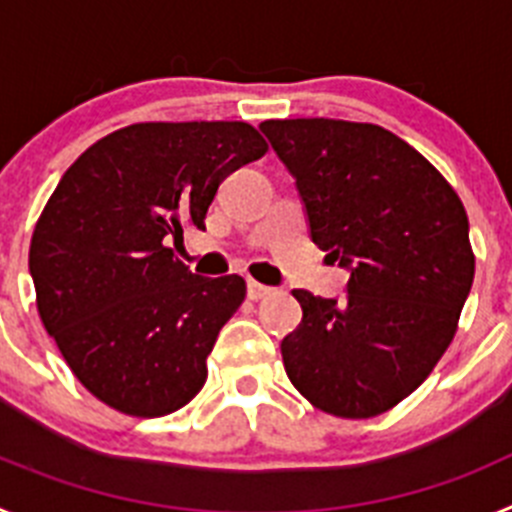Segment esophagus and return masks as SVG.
<instances>
[{
    "label": "esophagus",
    "mask_w": 512,
    "mask_h": 512,
    "mask_svg": "<svg viewBox=\"0 0 512 512\" xmlns=\"http://www.w3.org/2000/svg\"><path fill=\"white\" fill-rule=\"evenodd\" d=\"M246 292H248V297H251V300H264V297L271 295V287H264V284L248 279V282H246Z\"/></svg>",
    "instance_id": "obj_1"
}]
</instances>
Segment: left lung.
<instances>
[{
	"mask_svg": "<svg viewBox=\"0 0 512 512\" xmlns=\"http://www.w3.org/2000/svg\"><path fill=\"white\" fill-rule=\"evenodd\" d=\"M295 179L312 243L348 271L346 297L292 295L302 323L282 341L287 377L338 418H374L431 374L474 282L469 220L413 146L369 122L259 125Z\"/></svg>",
	"mask_w": 512,
	"mask_h": 512,
	"instance_id": "1",
	"label": "left lung"
}]
</instances>
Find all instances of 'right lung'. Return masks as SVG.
Returning a JSON list of instances; mask_svg holds the SVG:
<instances>
[{
	"label": "right lung",
	"mask_w": 512,
	"mask_h": 512,
	"mask_svg": "<svg viewBox=\"0 0 512 512\" xmlns=\"http://www.w3.org/2000/svg\"><path fill=\"white\" fill-rule=\"evenodd\" d=\"M266 153L248 122H138L81 153L45 205L30 277L48 336L94 397L138 418L187 405L246 282L166 243L205 228L217 187Z\"/></svg>",
	"instance_id": "add662e5"
}]
</instances>
